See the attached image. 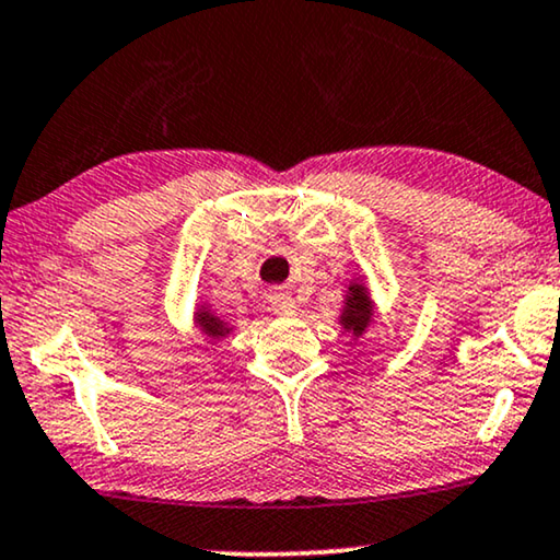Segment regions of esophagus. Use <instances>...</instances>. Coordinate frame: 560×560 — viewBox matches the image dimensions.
I'll return each instance as SVG.
<instances>
[{"mask_svg": "<svg viewBox=\"0 0 560 560\" xmlns=\"http://www.w3.org/2000/svg\"><path fill=\"white\" fill-rule=\"evenodd\" d=\"M271 307L276 312H284V315H289V312L296 310V304L292 300V294L284 292V289H276V292H271Z\"/></svg>", "mask_w": 560, "mask_h": 560, "instance_id": "1", "label": "esophagus"}]
</instances>
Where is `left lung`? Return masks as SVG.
Here are the masks:
<instances>
[{"instance_id":"left-lung-1","label":"left lung","mask_w":560,"mask_h":560,"mask_svg":"<svg viewBox=\"0 0 560 560\" xmlns=\"http://www.w3.org/2000/svg\"><path fill=\"white\" fill-rule=\"evenodd\" d=\"M374 323V302H371L369 289L361 281H350L346 304L340 312V325L346 332H353V338H361Z\"/></svg>"}]
</instances>
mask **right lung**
Listing matches in <instances>:
<instances>
[{
  "label": "right lung",
  "mask_w": 560,
  "mask_h": 560,
  "mask_svg": "<svg viewBox=\"0 0 560 560\" xmlns=\"http://www.w3.org/2000/svg\"><path fill=\"white\" fill-rule=\"evenodd\" d=\"M194 323H197L199 330H202V332L207 335V338H212V340L225 338V335L230 332V327H228L225 319H220L218 315H212V312L207 310V307L197 312V317H194Z\"/></svg>",
  "instance_id": "obj_1"
}]
</instances>
